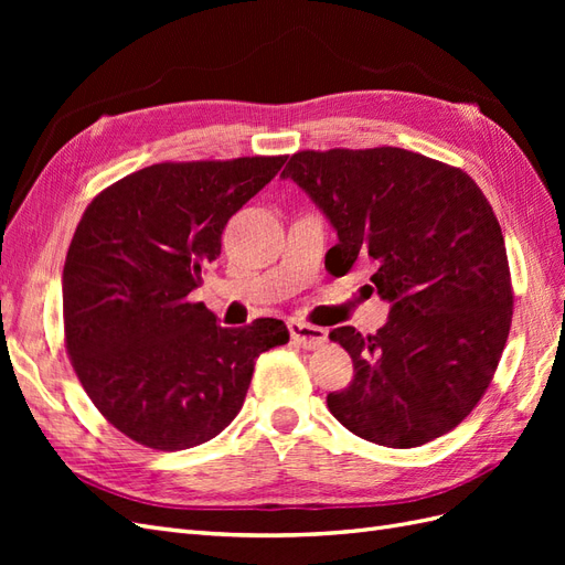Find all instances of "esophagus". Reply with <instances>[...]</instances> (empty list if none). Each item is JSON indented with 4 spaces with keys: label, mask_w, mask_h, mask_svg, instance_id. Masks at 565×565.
Listing matches in <instances>:
<instances>
[{
    "label": "esophagus",
    "mask_w": 565,
    "mask_h": 565,
    "mask_svg": "<svg viewBox=\"0 0 565 565\" xmlns=\"http://www.w3.org/2000/svg\"><path fill=\"white\" fill-rule=\"evenodd\" d=\"M287 328H289V337H292L303 349H318L328 341V330L318 328V324H311V322L289 320Z\"/></svg>",
    "instance_id": "1"
}]
</instances>
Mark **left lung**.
Wrapping results in <instances>:
<instances>
[{
	"label": "left lung",
	"mask_w": 565,
	"mask_h": 565,
	"mask_svg": "<svg viewBox=\"0 0 565 565\" xmlns=\"http://www.w3.org/2000/svg\"><path fill=\"white\" fill-rule=\"evenodd\" d=\"M330 218L337 276L372 266L391 303L377 334L337 328L353 382L328 396L355 436L386 448L424 446L483 398L502 358L514 289L500 221L459 167L403 148L299 150L282 169Z\"/></svg>",
	"instance_id": "1"
}]
</instances>
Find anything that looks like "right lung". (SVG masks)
<instances>
[{"mask_svg": "<svg viewBox=\"0 0 565 565\" xmlns=\"http://www.w3.org/2000/svg\"><path fill=\"white\" fill-rule=\"evenodd\" d=\"M285 160L150 164L100 191L79 218L63 266L65 349L98 413L146 448L218 436L241 413L256 358L289 341L282 320L231 330L188 299L228 218Z\"/></svg>", "mask_w": 565, "mask_h": 565, "instance_id": "right-lung-1", "label": "right lung"}]
</instances>
